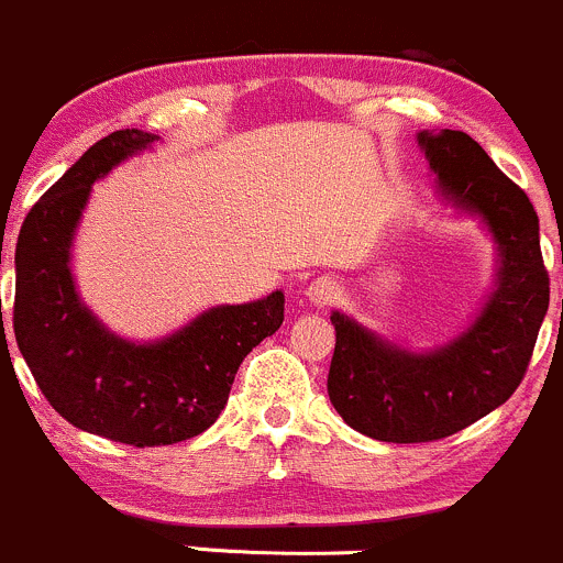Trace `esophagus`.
I'll return each mask as SVG.
<instances>
[{
    "label": "esophagus",
    "mask_w": 563,
    "mask_h": 563,
    "mask_svg": "<svg viewBox=\"0 0 563 563\" xmlns=\"http://www.w3.org/2000/svg\"><path fill=\"white\" fill-rule=\"evenodd\" d=\"M336 292H339L336 282L328 279V276H320V279H314L309 287H306V295H309V300H314L317 306H328L333 298H336Z\"/></svg>",
    "instance_id": "esophagus-1"
}]
</instances>
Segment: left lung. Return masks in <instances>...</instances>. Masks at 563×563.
<instances>
[{
	"instance_id": "left-lung-1",
	"label": "left lung",
	"mask_w": 563,
	"mask_h": 563,
	"mask_svg": "<svg viewBox=\"0 0 563 563\" xmlns=\"http://www.w3.org/2000/svg\"><path fill=\"white\" fill-rule=\"evenodd\" d=\"M441 194L487 221L498 241V289L449 347L410 355L350 317L336 328L328 397L353 430L386 443L441 441L504 405L528 372L548 314L550 276L531 199L463 131L421 133Z\"/></svg>"
}]
</instances>
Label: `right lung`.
Returning a JSON list of instances; mask_svg holds the SVG:
<instances>
[{
	"label": "right lung",
	"mask_w": 563,
	"mask_h": 563,
	"mask_svg": "<svg viewBox=\"0 0 563 563\" xmlns=\"http://www.w3.org/2000/svg\"><path fill=\"white\" fill-rule=\"evenodd\" d=\"M153 133L122 128L95 142L26 213L15 243L13 331L37 388L63 419L128 446H169L208 430L238 366L279 331L284 295L216 306L155 344L106 331L70 279V241L98 177Z\"/></svg>",
	"instance_id": "add662e5"
}]
</instances>
